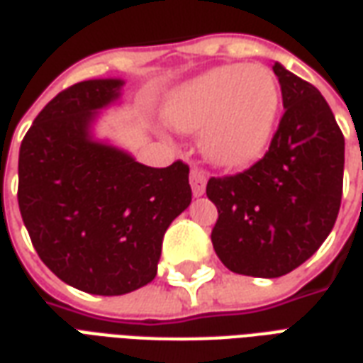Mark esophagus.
<instances>
[{
	"label": "esophagus",
	"mask_w": 363,
	"mask_h": 363,
	"mask_svg": "<svg viewBox=\"0 0 363 363\" xmlns=\"http://www.w3.org/2000/svg\"><path fill=\"white\" fill-rule=\"evenodd\" d=\"M189 184H191L193 195L201 197L205 193V187H207V174L199 168H193L191 174H189Z\"/></svg>",
	"instance_id": "esophagus-1"
}]
</instances>
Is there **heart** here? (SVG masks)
Here are the masks:
<instances>
[{
    "label": "heart",
    "instance_id": "1",
    "mask_svg": "<svg viewBox=\"0 0 363 363\" xmlns=\"http://www.w3.org/2000/svg\"><path fill=\"white\" fill-rule=\"evenodd\" d=\"M280 89L263 65H222L176 86L162 106L174 129H201V150L224 168L257 160L274 133Z\"/></svg>",
    "mask_w": 363,
    "mask_h": 363
}]
</instances>
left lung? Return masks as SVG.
<instances>
[{
    "mask_svg": "<svg viewBox=\"0 0 363 363\" xmlns=\"http://www.w3.org/2000/svg\"><path fill=\"white\" fill-rule=\"evenodd\" d=\"M284 116L271 147L250 170L211 178L218 208L213 247L232 272L277 279L306 263L327 240L340 208L345 137L313 84L274 62Z\"/></svg>",
    "mask_w": 363,
    "mask_h": 363,
    "instance_id": "obj_1",
    "label": "left lung"
}]
</instances>
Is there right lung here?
I'll return each instance as SVG.
<instances>
[{"label":"right lung","instance_id":"obj_1","mask_svg":"<svg viewBox=\"0 0 363 363\" xmlns=\"http://www.w3.org/2000/svg\"><path fill=\"white\" fill-rule=\"evenodd\" d=\"M123 79H89L48 102L18 150V208L44 265L65 284L121 296L152 282L172 220L191 203L189 168H150L96 137Z\"/></svg>","mask_w":363,"mask_h":363}]
</instances>
